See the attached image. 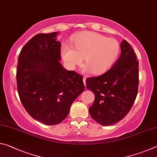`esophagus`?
<instances>
[{
	"instance_id": "obj_1",
	"label": "esophagus",
	"mask_w": 157,
	"mask_h": 157,
	"mask_svg": "<svg viewBox=\"0 0 157 157\" xmlns=\"http://www.w3.org/2000/svg\"><path fill=\"white\" fill-rule=\"evenodd\" d=\"M83 82L85 86H86V78H83Z\"/></svg>"
}]
</instances>
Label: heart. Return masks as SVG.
Instances as JSON below:
<instances>
[{"instance_id": "heart-1", "label": "heart", "mask_w": 157, "mask_h": 157, "mask_svg": "<svg viewBox=\"0 0 157 157\" xmlns=\"http://www.w3.org/2000/svg\"><path fill=\"white\" fill-rule=\"evenodd\" d=\"M71 46L63 44L62 55L69 67L74 68L84 57L83 71L98 75L111 68L121 50L119 42L94 32H82L74 36Z\"/></svg>"}]
</instances>
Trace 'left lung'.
Instances as JSON below:
<instances>
[{
  "label": "left lung",
  "instance_id": "8db88e82",
  "mask_svg": "<svg viewBox=\"0 0 157 157\" xmlns=\"http://www.w3.org/2000/svg\"><path fill=\"white\" fill-rule=\"evenodd\" d=\"M121 48V56L111 68L86 79V88L95 95L89 113L104 126L122 120L132 109L138 94L139 62L127 41H122Z\"/></svg>",
  "mask_w": 157,
  "mask_h": 157
}]
</instances>
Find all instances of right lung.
Masks as SVG:
<instances>
[{"instance_id":"1","label":"right lung","mask_w":157,"mask_h":157,"mask_svg":"<svg viewBox=\"0 0 157 157\" xmlns=\"http://www.w3.org/2000/svg\"><path fill=\"white\" fill-rule=\"evenodd\" d=\"M57 32L38 34L21 50L17 68V90L27 112L47 125L60 123L84 90L82 76L63 67Z\"/></svg>"}]
</instances>
